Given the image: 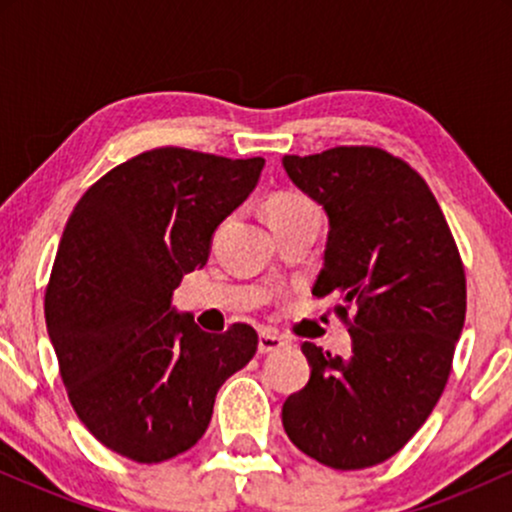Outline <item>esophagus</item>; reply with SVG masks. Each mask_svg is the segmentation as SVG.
Instances as JSON below:
<instances>
[{
    "label": "esophagus",
    "instance_id": "esophagus-1",
    "mask_svg": "<svg viewBox=\"0 0 512 512\" xmlns=\"http://www.w3.org/2000/svg\"><path fill=\"white\" fill-rule=\"evenodd\" d=\"M284 346H286V342L279 337V334H274L269 330L260 332V342H257V351H260V354H274V351L284 349Z\"/></svg>",
    "mask_w": 512,
    "mask_h": 512
}]
</instances>
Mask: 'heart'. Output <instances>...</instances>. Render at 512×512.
<instances>
[{
    "mask_svg": "<svg viewBox=\"0 0 512 512\" xmlns=\"http://www.w3.org/2000/svg\"><path fill=\"white\" fill-rule=\"evenodd\" d=\"M264 209H267L269 223H272V226L274 223L296 219V216H303V214H310V211H315L313 204H310L303 195H296V192H276V195L267 199Z\"/></svg>",
    "mask_w": 512,
    "mask_h": 512,
    "instance_id": "b5f03b06",
    "label": "heart"
}]
</instances>
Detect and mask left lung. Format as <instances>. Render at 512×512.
Wrapping results in <instances>:
<instances>
[{"mask_svg": "<svg viewBox=\"0 0 512 512\" xmlns=\"http://www.w3.org/2000/svg\"><path fill=\"white\" fill-rule=\"evenodd\" d=\"M293 185L330 221L313 296L337 298L351 356L305 342L310 380L281 409L298 450L334 469L385 462L424 426L448 383L467 284L428 185L383 149L284 156Z\"/></svg>", "mask_w": 512, "mask_h": 512, "instance_id": "obj_1", "label": "left lung"}]
</instances>
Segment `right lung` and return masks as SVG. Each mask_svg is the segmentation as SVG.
I'll return each mask as SVG.
<instances>
[{
  "mask_svg": "<svg viewBox=\"0 0 512 512\" xmlns=\"http://www.w3.org/2000/svg\"><path fill=\"white\" fill-rule=\"evenodd\" d=\"M264 158L146 151L103 175L64 226L45 322L69 402L105 448L163 462L207 431L219 387L257 351L250 325L202 332L173 308Z\"/></svg>",
  "mask_w": 512,
  "mask_h": 512,
  "instance_id": "right-lung-1",
  "label": "right lung"
}]
</instances>
